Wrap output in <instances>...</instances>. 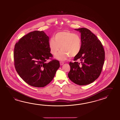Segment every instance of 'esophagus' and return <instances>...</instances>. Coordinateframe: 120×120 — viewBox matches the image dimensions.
I'll return each instance as SVG.
<instances>
[{
    "label": "esophagus",
    "instance_id": "1",
    "mask_svg": "<svg viewBox=\"0 0 120 120\" xmlns=\"http://www.w3.org/2000/svg\"><path fill=\"white\" fill-rule=\"evenodd\" d=\"M64 63L63 62H60V65H62L64 64Z\"/></svg>",
    "mask_w": 120,
    "mask_h": 120
}]
</instances>
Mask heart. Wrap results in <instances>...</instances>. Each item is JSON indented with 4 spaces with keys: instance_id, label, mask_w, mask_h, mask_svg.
Returning a JSON list of instances; mask_svg holds the SVG:
<instances>
[{
    "instance_id": "obj_1",
    "label": "heart",
    "mask_w": 120,
    "mask_h": 120,
    "mask_svg": "<svg viewBox=\"0 0 120 120\" xmlns=\"http://www.w3.org/2000/svg\"><path fill=\"white\" fill-rule=\"evenodd\" d=\"M53 38L50 39L49 47L52 54L55 55L60 49L62 50L56 56L60 61H65L70 56L74 57L80 52L82 41L78 34L68 30L57 33Z\"/></svg>"
}]
</instances>
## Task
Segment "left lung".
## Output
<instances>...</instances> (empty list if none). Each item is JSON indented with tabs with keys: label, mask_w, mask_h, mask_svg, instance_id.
Instances as JSON below:
<instances>
[{
	"label": "left lung",
	"mask_w": 120,
	"mask_h": 120,
	"mask_svg": "<svg viewBox=\"0 0 120 120\" xmlns=\"http://www.w3.org/2000/svg\"><path fill=\"white\" fill-rule=\"evenodd\" d=\"M81 33L82 47L74 62H70L68 78L80 86L94 82L101 75L105 59V52L97 37L86 28L75 29ZM79 60V62L77 61Z\"/></svg>",
	"instance_id": "8db88e82"
}]
</instances>
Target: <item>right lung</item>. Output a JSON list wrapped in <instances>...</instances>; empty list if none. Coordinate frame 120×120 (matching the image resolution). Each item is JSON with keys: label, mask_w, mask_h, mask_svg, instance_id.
<instances>
[{"label": "right lung", "mask_w": 120, "mask_h": 120, "mask_svg": "<svg viewBox=\"0 0 120 120\" xmlns=\"http://www.w3.org/2000/svg\"><path fill=\"white\" fill-rule=\"evenodd\" d=\"M49 38L43 31L35 30L23 36L15 45V68L26 83L43 87L52 80L60 67L58 60L52 59ZM51 59L49 63L46 60Z\"/></svg>", "instance_id": "obj_1"}]
</instances>
